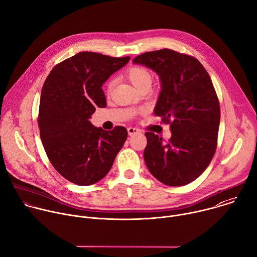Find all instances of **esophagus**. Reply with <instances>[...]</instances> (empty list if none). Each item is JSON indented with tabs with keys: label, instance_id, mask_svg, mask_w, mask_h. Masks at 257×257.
I'll return each instance as SVG.
<instances>
[{
	"label": "esophagus",
	"instance_id": "obj_1",
	"mask_svg": "<svg viewBox=\"0 0 257 257\" xmlns=\"http://www.w3.org/2000/svg\"><path fill=\"white\" fill-rule=\"evenodd\" d=\"M127 131H128V134H129L130 136H132V135L137 134V133L140 132V130H139L138 128H135V127H129V128L127 129Z\"/></svg>",
	"mask_w": 257,
	"mask_h": 257
}]
</instances>
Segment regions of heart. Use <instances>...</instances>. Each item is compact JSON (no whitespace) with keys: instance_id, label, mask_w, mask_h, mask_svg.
<instances>
[{"instance_id":"obj_1","label":"heart","mask_w":257,"mask_h":257,"mask_svg":"<svg viewBox=\"0 0 257 257\" xmlns=\"http://www.w3.org/2000/svg\"><path fill=\"white\" fill-rule=\"evenodd\" d=\"M126 77L128 80L138 89L144 85H151L153 81V73L152 71L144 66L135 65L130 67L126 72ZM113 80H109L106 85V90L109 92L113 87Z\"/></svg>"}]
</instances>
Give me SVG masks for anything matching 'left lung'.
I'll list each match as a JSON object with an SVG mask.
<instances>
[{
  "label": "left lung",
  "instance_id": "obj_1",
  "mask_svg": "<svg viewBox=\"0 0 257 257\" xmlns=\"http://www.w3.org/2000/svg\"><path fill=\"white\" fill-rule=\"evenodd\" d=\"M133 63L159 74L155 114L172 131L168 141L145 133V164L165 185H187L205 171L216 150L221 108L211 79L197 59L169 49L144 53Z\"/></svg>",
  "mask_w": 257,
  "mask_h": 257
}]
</instances>
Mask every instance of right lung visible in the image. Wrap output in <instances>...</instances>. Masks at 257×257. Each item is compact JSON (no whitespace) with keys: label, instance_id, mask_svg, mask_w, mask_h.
<instances>
[{"label":"right lung","instance_id":"1","mask_svg":"<svg viewBox=\"0 0 257 257\" xmlns=\"http://www.w3.org/2000/svg\"><path fill=\"white\" fill-rule=\"evenodd\" d=\"M129 60L81 52L57 64L44 83L38 117L44 149L56 171L76 185L101 180L127 139L125 127L105 131L88 119L106 105L102 84Z\"/></svg>","mask_w":257,"mask_h":257}]
</instances>
